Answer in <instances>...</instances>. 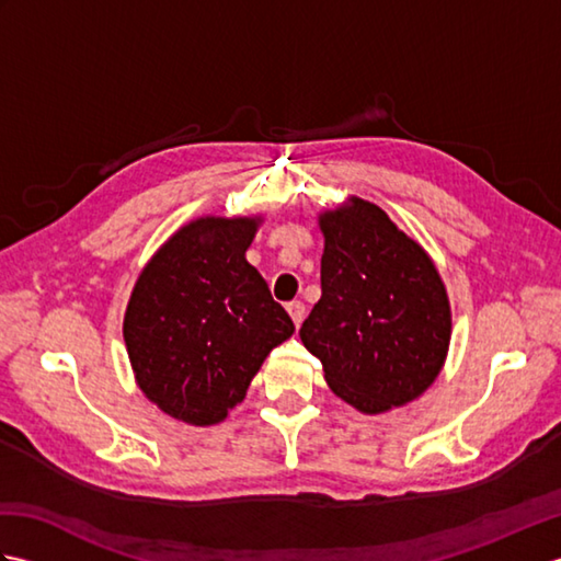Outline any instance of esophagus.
Listing matches in <instances>:
<instances>
[{"instance_id":"obj_1","label":"esophagus","mask_w":561,"mask_h":561,"mask_svg":"<svg viewBox=\"0 0 561 561\" xmlns=\"http://www.w3.org/2000/svg\"><path fill=\"white\" fill-rule=\"evenodd\" d=\"M287 311H289V316L294 320V325L299 328L304 323V318H306V306L301 301H289L287 304Z\"/></svg>"}]
</instances>
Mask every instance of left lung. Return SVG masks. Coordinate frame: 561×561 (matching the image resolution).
Here are the masks:
<instances>
[{"instance_id": "1", "label": "left lung", "mask_w": 561, "mask_h": 561, "mask_svg": "<svg viewBox=\"0 0 561 561\" xmlns=\"http://www.w3.org/2000/svg\"><path fill=\"white\" fill-rule=\"evenodd\" d=\"M320 301L301 325L328 386L378 414L434 383L450 342L448 296L434 262L388 214L354 197L320 217Z\"/></svg>"}]
</instances>
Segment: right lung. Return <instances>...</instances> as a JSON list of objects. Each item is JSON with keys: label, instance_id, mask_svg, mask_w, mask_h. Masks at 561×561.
<instances>
[{"label": "right lung", "instance_id": "1", "mask_svg": "<svg viewBox=\"0 0 561 561\" xmlns=\"http://www.w3.org/2000/svg\"><path fill=\"white\" fill-rule=\"evenodd\" d=\"M257 219H197L151 257L123 335L145 396L187 424L221 422L265 356L294 335L289 313L245 260Z\"/></svg>", "mask_w": 561, "mask_h": 561}]
</instances>
